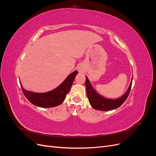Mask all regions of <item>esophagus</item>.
<instances>
[{"mask_svg":"<svg viewBox=\"0 0 156 156\" xmlns=\"http://www.w3.org/2000/svg\"><path fill=\"white\" fill-rule=\"evenodd\" d=\"M79 71H81V69H79Z\"/></svg>","mask_w":156,"mask_h":156,"instance_id":"1","label":"esophagus"}]
</instances>
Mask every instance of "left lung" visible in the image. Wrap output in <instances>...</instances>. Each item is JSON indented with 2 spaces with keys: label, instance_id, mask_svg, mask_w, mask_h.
<instances>
[{
  "label": "left lung",
  "instance_id": "1",
  "mask_svg": "<svg viewBox=\"0 0 156 156\" xmlns=\"http://www.w3.org/2000/svg\"><path fill=\"white\" fill-rule=\"evenodd\" d=\"M131 84L132 81L128 90L121 98L116 99V100H110V99H107L99 95L92 88L87 77H86L85 81L87 97L91 106L96 110L105 111L113 110L115 108L119 107L126 100L131 90Z\"/></svg>",
  "mask_w": 156,
  "mask_h": 156
}]
</instances>
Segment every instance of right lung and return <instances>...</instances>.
Wrapping results in <instances>:
<instances>
[{
  "label": "right lung",
  "mask_w": 156,
  "mask_h": 156,
  "mask_svg": "<svg viewBox=\"0 0 156 156\" xmlns=\"http://www.w3.org/2000/svg\"><path fill=\"white\" fill-rule=\"evenodd\" d=\"M77 73V71H75L59 87L48 92L34 93L27 91L23 88L21 84V90L27 100L33 105L44 108L56 107L64 101Z\"/></svg>",
  "instance_id": "obj_1"
}]
</instances>
